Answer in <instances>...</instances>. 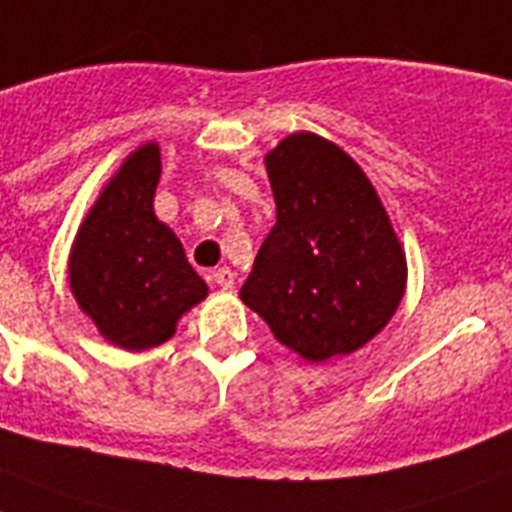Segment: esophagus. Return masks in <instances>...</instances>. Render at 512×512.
<instances>
[{
    "instance_id": "obj_1",
    "label": "esophagus",
    "mask_w": 512,
    "mask_h": 512,
    "mask_svg": "<svg viewBox=\"0 0 512 512\" xmlns=\"http://www.w3.org/2000/svg\"><path fill=\"white\" fill-rule=\"evenodd\" d=\"M213 281H216L221 289H234V273H231V268L213 270Z\"/></svg>"
}]
</instances>
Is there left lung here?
Returning a JSON list of instances; mask_svg holds the SVG:
<instances>
[{
  "label": "left lung",
  "instance_id": "obj_1",
  "mask_svg": "<svg viewBox=\"0 0 512 512\" xmlns=\"http://www.w3.org/2000/svg\"><path fill=\"white\" fill-rule=\"evenodd\" d=\"M265 169L278 216L242 302L307 362L362 349L406 289V257L375 187L354 158L309 132L281 140Z\"/></svg>",
  "mask_w": 512,
  "mask_h": 512
}]
</instances>
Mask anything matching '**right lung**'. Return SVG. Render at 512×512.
Masks as SVG:
<instances>
[{"label":"right lung","mask_w":512,"mask_h":512,"mask_svg":"<svg viewBox=\"0 0 512 512\" xmlns=\"http://www.w3.org/2000/svg\"><path fill=\"white\" fill-rule=\"evenodd\" d=\"M158 179V145L137 148L90 208L70 257L80 309L101 336L127 351L169 341L176 320L208 296L182 242L153 213Z\"/></svg>","instance_id":"add662e5"}]
</instances>
